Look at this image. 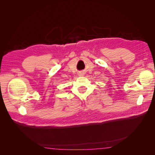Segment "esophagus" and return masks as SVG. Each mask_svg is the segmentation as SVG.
I'll return each mask as SVG.
<instances>
[{"mask_svg": "<svg viewBox=\"0 0 155 155\" xmlns=\"http://www.w3.org/2000/svg\"><path fill=\"white\" fill-rule=\"evenodd\" d=\"M79 76H83V75H84V74L83 73V72H81V73H79V74H78Z\"/></svg>", "mask_w": 155, "mask_h": 155, "instance_id": "34e87169", "label": "esophagus"}]
</instances>
